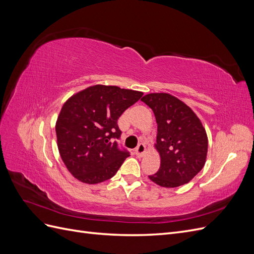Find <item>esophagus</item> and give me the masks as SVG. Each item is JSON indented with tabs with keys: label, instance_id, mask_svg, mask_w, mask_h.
Here are the masks:
<instances>
[{
	"label": "esophagus",
	"instance_id": "34e87169",
	"mask_svg": "<svg viewBox=\"0 0 254 254\" xmlns=\"http://www.w3.org/2000/svg\"><path fill=\"white\" fill-rule=\"evenodd\" d=\"M145 150H146L145 145L143 143H140L136 146V148L134 149V153L137 157H143V155L145 153Z\"/></svg>",
	"mask_w": 254,
	"mask_h": 254
}]
</instances>
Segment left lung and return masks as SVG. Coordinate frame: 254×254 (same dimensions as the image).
Segmentation results:
<instances>
[{
  "label": "left lung",
  "instance_id": "left-lung-1",
  "mask_svg": "<svg viewBox=\"0 0 254 254\" xmlns=\"http://www.w3.org/2000/svg\"><path fill=\"white\" fill-rule=\"evenodd\" d=\"M141 101L153 111L158 124L155 147L161 164L149 179L163 188L190 182L202 170L207 153V136L200 120L188 105L168 93H150Z\"/></svg>",
  "mask_w": 254,
  "mask_h": 254
}]
</instances>
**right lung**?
<instances>
[{
	"label": "right lung",
	"instance_id": "right-lung-1",
	"mask_svg": "<svg viewBox=\"0 0 254 254\" xmlns=\"http://www.w3.org/2000/svg\"><path fill=\"white\" fill-rule=\"evenodd\" d=\"M139 91L96 84L71 96L56 122L57 145L67 171L88 184L108 180L129 157L115 139L118 120L142 97Z\"/></svg>",
	"mask_w": 254,
	"mask_h": 254
}]
</instances>
